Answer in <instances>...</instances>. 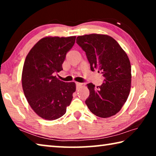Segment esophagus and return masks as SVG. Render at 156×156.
I'll list each match as a JSON object with an SVG mask.
<instances>
[{
    "instance_id": "obj_1",
    "label": "esophagus",
    "mask_w": 156,
    "mask_h": 156,
    "mask_svg": "<svg viewBox=\"0 0 156 156\" xmlns=\"http://www.w3.org/2000/svg\"><path fill=\"white\" fill-rule=\"evenodd\" d=\"M76 88L78 89V88H80L82 85H83V83H76Z\"/></svg>"
}]
</instances>
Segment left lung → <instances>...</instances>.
Listing matches in <instances>:
<instances>
[{
  "label": "left lung",
  "mask_w": 156,
  "mask_h": 156,
  "mask_svg": "<svg viewBox=\"0 0 156 156\" xmlns=\"http://www.w3.org/2000/svg\"><path fill=\"white\" fill-rule=\"evenodd\" d=\"M76 43L85 52L92 72L105 78L100 86L87 84L85 100L89 110L100 118L116 114L128 98L131 89V64L125 51L112 37L89 34L77 37Z\"/></svg>",
  "instance_id": "1"
}]
</instances>
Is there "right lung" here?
I'll return each instance as SVG.
<instances>
[{"mask_svg": "<svg viewBox=\"0 0 156 156\" xmlns=\"http://www.w3.org/2000/svg\"><path fill=\"white\" fill-rule=\"evenodd\" d=\"M76 36L45 37L26 57L22 73L25 98L42 118L54 120L65 114L76 91L73 82L58 80L55 73L62 70L66 54L75 43Z\"/></svg>", "mask_w": 156, "mask_h": 156, "instance_id": "obj_1", "label": "right lung"}]
</instances>
